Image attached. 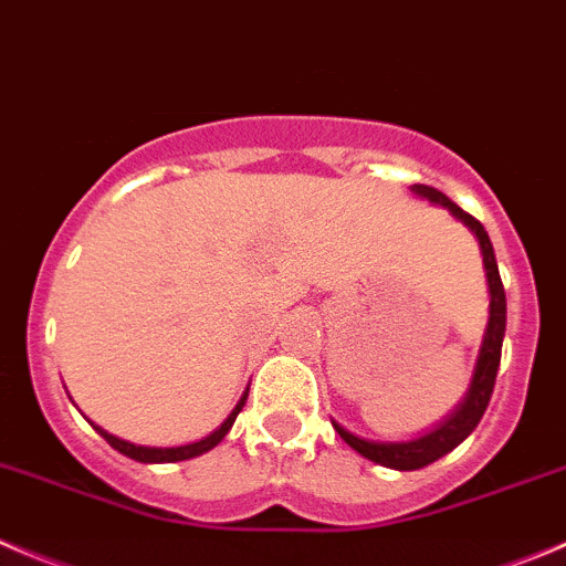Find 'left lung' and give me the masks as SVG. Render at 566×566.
Returning <instances> with one entry per match:
<instances>
[{"mask_svg":"<svg viewBox=\"0 0 566 566\" xmlns=\"http://www.w3.org/2000/svg\"><path fill=\"white\" fill-rule=\"evenodd\" d=\"M411 193L420 196V199L431 201V205L442 207V210L451 212L459 223L470 229L475 240H479L481 256H484V273H486V290H490V321H486L484 339H481L479 359H475L473 378H470V387L464 392V398L459 400L457 409L440 420L431 431L415 437V440H400V442H381V440H365V437L354 434L345 426H339L337 420H332L334 431L354 448L356 453H361L370 462L381 464L389 470H420L426 464L437 462L446 453H451L453 448L462 446L473 429L484 417L486 403L492 398V389H495V376L497 365H501V348H503V334H506V290H503L501 271H497L495 249H492V240L486 234V229L475 221L473 216L462 210V207L453 205L446 193H440L437 188L429 185H411Z\"/></svg>","mask_w":566,"mask_h":566,"instance_id":"obj_1","label":"left lung"}]
</instances>
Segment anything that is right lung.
Masks as SVG:
<instances>
[{
    "mask_svg": "<svg viewBox=\"0 0 566 566\" xmlns=\"http://www.w3.org/2000/svg\"><path fill=\"white\" fill-rule=\"evenodd\" d=\"M245 398H249V389H245V392L240 395V400H238V406H234V409H232V415H229L227 420H223L221 426H218V429L212 431V434H207L205 440H196V442H188V446H174V448L135 446V442L120 440V437H115V434H109V431H104L102 426H96V422H93V420H87L85 415H82V417H85V420L91 422L93 429H96L98 434H102L104 440H107L109 446L115 448V451L124 453V457L135 459V462H144V464H168V462H185V459H196V457H201V453L212 451V448H216L218 442H221L223 437L229 434V429H232L234 420H238L240 409H243V406H245Z\"/></svg>",
    "mask_w": 566,
    "mask_h": 566,
    "instance_id": "obj_1",
    "label": "right lung"
}]
</instances>
